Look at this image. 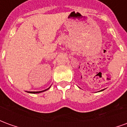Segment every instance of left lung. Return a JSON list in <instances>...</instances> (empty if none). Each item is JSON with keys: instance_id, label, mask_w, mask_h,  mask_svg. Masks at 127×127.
Returning <instances> with one entry per match:
<instances>
[{"instance_id": "8db88e82", "label": "left lung", "mask_w": 127, "mask_h": 127, "mask_svg": "<svg viewBox=\"0 0 127 127\" xmlns=\"http://www.w3.org/2000/svg\"><path fill=\"white\" fill-rule=\"evenodd\" d=\"M104 90H105V89H103V90H101V91H100V92H101V91H104Z\"/></svg>"}]
</instances>
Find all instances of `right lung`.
<instances>
[{
    "mask_svg": "<svg viewBox=\"0 0 127 127\" xmlns=\"http://www.w3.org/2000/svg\"><path fill=\"white\" fill-rule=\"evenodd\" d=\"M51 87V86H50L49 88H47V89H45V90H44V91H36V92H27V93H32V94H37V93H43V92H44V91H47L48 89H50V88Z\"/></svg>",
    "mask_w": 127,
    "mask_h": 127,
    "instance_id": "add662e5",
    "label": "right lung"
}]
</instances>
